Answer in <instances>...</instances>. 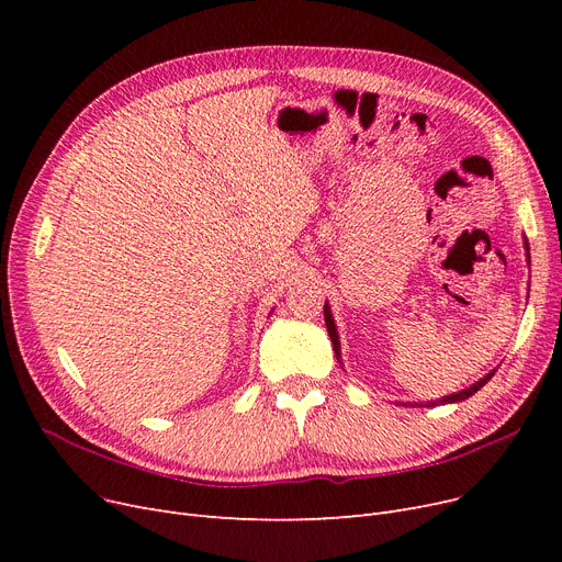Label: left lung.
Segmentation results:
<instances>
[{
  "mask_svg": "<svg viewBox=\"0 0 562 562\" xmlns=\"http://www.w3.org/2000/svg\"><path fill=\"white\" fill-rule=\"evenodd\" d=\"M528 250V248H526ZM323 316H326V326H328V335H330V339H333V346H335V356H337V360H339V337H337V328H335V321H333V314H330V307L326 305V307H323ZM494 375V371L492 373H487L485 378H481L479 382H476V385H471V387H467V390H462V392H458V394H451V396H445V398H441V401H437V403H441V405H445V403H456V401H464V398H469V396H474L483 385H485V382L490 380ZM437 403H428V407H432V405H437Z\"/></svg>",
  "mask_w": 562,
  "mask_h": 562,
  "instance_id": "8db88e82",
  "label": "left lung"
}]
</instances>
